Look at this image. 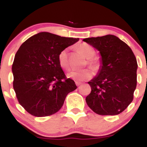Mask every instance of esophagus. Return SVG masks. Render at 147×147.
Masks as SVG:
<instances>
[{
  "instance_id": "obj_1",
  "label": "esophagus",
  "mask_w": 147,
  "mask_h": 147,
  "mask_svg": "<svg viewBox=\"0 0 147 147\" xmlns=\"http://www.w3.org/2000/svg\"><path fill=\"white\" fill-rule=\"evenodd\" d=\"M75 84L77 86H80L81 84H82V82H75Z\"/></svg>"
}]
</instances>
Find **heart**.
<instances>
[{
  "instance_id": "heart-1",
  "label": "heart",
  "mask_w": 147,
  "mask_h": 147,
  "mask_svg": "<svg viewBox=\"0 0 147 147\" xmlns=\"http://www.w3.org/2000/svg\"><path fill=\"white\" fill-rule=\"evenodd\" d=\"M79 51L82 53L87 59V63L94 70H98L100 66L99 61L97 59L93 58L95 55V51L92 46L86 43H82L78 47ZM59 64L63 69L67 70L69 68L68 62V49L65 48L60 52L58 56ZM93 75V72L90 68H85L82 70H73L67 74V77L75 80L82 82V81L90 79Z\"/></svg>"
}]
</instances>
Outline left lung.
Returning <instances> with one entry per match:
<instances>
[{
  "instance_id": "obj_1",
  "label": "left lung",
  "mask_w": 147,
  "mask_h": 147,
  "mask_svg": "<svg viewBox=\"0 0 147 147\" xmlns=\"http://www.w3.org/2000/svg\"><path fill=\"white\" fill-rule=\"evenodd\" d=\"M83 41L98 50L101 56L97 75L88 82L91 87L86 97L88 106L99 115L119 114L132 102L137 85L138 63L132 50L112 34Z\"/></svg>"
}]
</instances>
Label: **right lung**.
I'll return each instance as SVG.
<instances>
[{
	"label": "right lung",
	"instance_id": "1",
	"mask_svg": "<svg viewBox=\"0 0 147 147\" xmlns=\"http://www.w3.org/2000/svg\"><path fill=\"white\" fill-rule=\"evenodd\" d=\"M79 40L43 32L30 37L18 49L11 68L13 87L19 104L30 114H55L66 95L77 88L72 79L65 78L58 56Z\"/></svg>",
	"mask_w": 147,
	"mask_h": 147
}]
</instances>
